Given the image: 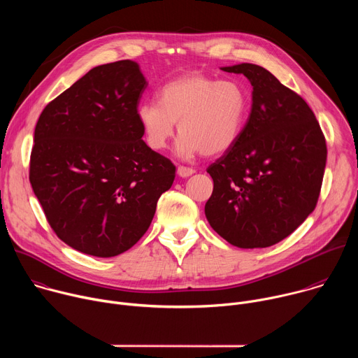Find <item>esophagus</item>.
I'll use <instances>...</instances> for the list:
<instances>
[{"instance_id": "34e87169", "label": "esophagus", "mask_w": 358, "mask_h": 358, "mask_svg": "<svg viewBox=\"0 0 358 358\" xmlns=\"http://www.w3.org/2000/svg\"><path fill=\"white\" fill-rule=\"evenodd\" d=\"M195 171L192 170V169H189V167H184V166H180L178 169H177V174L180 176V177H182V178H187V177H189V176H192Z\"/></svg>"}]
</instances>
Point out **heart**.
Instances as JSON below:
<instances>
[{
    "instance_id": "heart-1",
    "label": "heart",
    "mask_w": 358,
    "mask_h": 358,
    "mask_svg": "<svg viewBox=\"0 0 358 358\" xmlns=\"http://www.w3.org/2000/svg\"><path fill=\"white\" fill-rule=\"evenodd\" d=\"M157 99L159 103L143 101L136 110L144 140L156 151L167 145L176 123L180 133L176 152L182 159L198 152L221 155L243 129L248 94L236 80L191 72L163 85Z\"/></svg>"
}]
</instances>
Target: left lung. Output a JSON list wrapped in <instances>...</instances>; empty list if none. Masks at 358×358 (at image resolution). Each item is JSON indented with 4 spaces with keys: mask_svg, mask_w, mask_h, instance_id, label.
I'll return each instance as SVG.
<instances>
[{
    "mask_svg": "<svg viewBox=\"0 0 358 358\" xmlns=\"http://www.w3.org/2000/svg\"><path fill=\"white\" fill-rule=\"evenodd\" d=\"M250 82L252 109L235 144L207 170L213 229L231 245L268 248L289 236L317 203L327 147L309 105L253 64L221 68Z\"/></svg>",
    "mask_w": 358,
    "mask_h": 358,
    "instance_id": "obj_1",
    "label": "left lung"
}]
</instances>
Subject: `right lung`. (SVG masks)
I'll list each match as a JSON object with an SVG mask.
<instances>
[{
  "instance_id": "right-lung-1",
  "label": "right lung",
  "mask_w": 358,
  "mask_h": 358,
  "mask_svg": "<svg viewBox=\"0 0 358 358\" xmlns=\"http://www.w3.org/2000/svg\"><path fill=\"white\" fill-rule=\"evenodd\" d=\"M134 61L90 69L41 113L29 181L58 238L96 258L130 249L148 229L176 166L143 141L147 87Z\"/></svg>"
}]
</instances>
